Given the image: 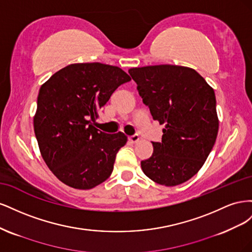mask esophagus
<instances>
[{"label":"esophagus","instance_id":"obj_1","mask_svg":"<svg viewBox=\"0 0 252 252\" xmlns=\"http://www.w3.org/2000/svg\"><path fill=\"white\" fill-rule=\"evenodd\" d=\"M139 140H140V136H139L138 134H134V135H132V136H129V138H128V141L130 142V143H132V144L138 143V142H139Z\"/></svg>","mask_w":252,"mask_h":252}]
</instances>
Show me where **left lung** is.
I'll use <instances>...</instances> for the list:
<instances>
[{
    "label": "left lung",
    "mask_w": 252,
    "mask_h": 252,
    "mask_svg": "<svg viewBox=\"0 0 252 252\" xmlns=\"http://www.w3.org/2000/svg\"><path fill=\"white\" fill-rule=\"evenodd\" d=\"M151 116L164 125L162 142L141 162L143 172L164 186H177L199 172L219 131L213 88L192 68L155 65L130 68Z\"/></svg>",
    "instance_id": "1"
}]
</instances>
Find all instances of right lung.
Instances as JSON below:
<instances>
[{
    "label": "right lung",
    "mask_w": 252,
    "mask_h": 252,
    "mask_svg": "<svg viewBox=\"0 0 252 252\" xmlns=\"http://www.w3.org/2000/svg\"><path fill=\"white\" fill-rule=\"evenodd\" d=\"M130 80L117 66L77 63L41 86L33 117L35 138L48 168L67 186L88 190L110 177L127 136L104 133L94 123L113 91Z\"/></svg>",
    "instance_id": "add662e5"
}]
</instances>
